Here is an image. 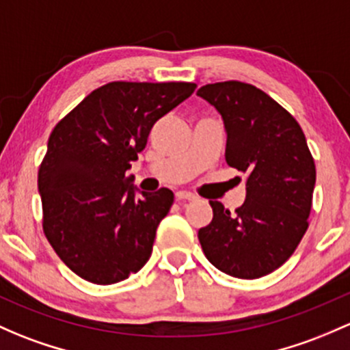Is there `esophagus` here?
Masks as SVG:
<instances>
[{
    "instance_id": "obj_1",
    "label": "esophagus",
    "mask_w": 350,
    "mask_h": 350,
    "mask_svg": "<svg viewBox=\"0 0 350 350\" xmlns=\"http://www.w3.org/2000/svg\"><path fill=\"white\" fill-rule=\"evenodd\" d=\"M176 200L178 201H196V196L191 193H186V191H178V193H176Z\"/></svg>"
}]
</instances>
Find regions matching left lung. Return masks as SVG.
<instances>
[{
	"instance_id": "8db88e82",
	"label": "left lung",
	"mask_w": 350,
	"mask_h": 350,
	"mask_svg": "<svg viewBox=\"0 0 350 350\" xmlns=\"http://www.w3.org/2000/svg\"><path fill=\"white\" fill-rule=\"evenodd\" d=\"M198 95L226 129V163L246 174V200L230 213L209 201L213 221L198 231L206 258L237 278H260L292 256L308 228L315 163L292 113L250 83H208Z\"/></svg>"
}]
</instances>
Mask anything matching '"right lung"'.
<instances>
[{
	"mask_svg": "<svg viewBox=\"0 0 350 350\" xmlns=\"http://www.w3.org/2000/svg\"><path fill=\"white\" fill-rule=\"evenodd\" d=\"M194 88L189 82H110L51 131L38 171L43 231L62 262L83 280L122 282L149 260L174 194L161 187L137 198L126 172L154 124Z\"/></svg>",
	"mask_w": 350,
	"mask_h": 350,
	"instance_id": "right-lung-1",
	"label": "right lung"
}]
</instances>
